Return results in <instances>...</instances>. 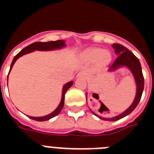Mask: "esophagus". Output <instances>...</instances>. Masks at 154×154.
<instances>
[{
    "label": "esophagus",
    "instance_id": "1",
    "mask_svg": "<svg viewBox=\"0 0 154 154\" xmlns=\"http://www.w3.org/2000/svg\"><path fill=\"white\" fill-rule=\"evenodd\" d=\"M85 75H85V73L84 72H79L77 75V78H85Z\"/></svg>",
    "mask_w": 154,
    "mask_h": 154
}]
</instances>
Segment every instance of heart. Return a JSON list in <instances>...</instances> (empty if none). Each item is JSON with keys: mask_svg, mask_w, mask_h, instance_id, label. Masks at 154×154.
<instances>
[{"mask_svg": "<svg viewBox=\"0 0 154 154\" xmlns=\"http://www.w3.org/2000/svg\"><path fill=\"white\" fill-rule=\"evenodd\" d=\"M82 58L89 62H93L97 60L99 67H104L109 63L112 59V55L109 51H103L99 48H92L84 51Z\"/></svg>", "mask_w": 154, "mask_h": 154, "instance_id": "1", "label": "heart"}]
</instances>
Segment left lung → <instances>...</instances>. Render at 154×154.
Instances as JSON below:
<instances>
[{
    "instance_id": "1",
    "label": "left lung",
    "mask_w": 154,
    "mask_h": 154,
    "mask_svg": "<svg viewBox=\"0 0 154 154\" xmlns=\"http://www.w3.org/2000/svg\"><path fill=\"white\" fill-rule=\"evenodd\" d=\"M112 47L114 48L116 54L118 55V57L115 60V62H113V64L110 66L109 70H116V69H118L119 67H122V66H126V67H127L128 69L131 71L133 76H134L137 88V94H136V97L133 103H132L131 106L126 111H124L123 113L119 114L117 116H115L113 118H103L101 117V116H99L96 115L95 112H93L90 109L91 112L95 116H98L99 119L107 121L119 120V119H122V118L125 117V116H126L129 115L130 113H131L133 110L135 109V108L137 106L138 103L140 101L143 91L144 89V78L143 75L140 62L138 58L133 55V52H131L130 50H128V48H126V47H124L122 45L115 43V44L112 45Z\"/></svg>"
}]
</instances>
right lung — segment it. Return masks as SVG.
<instances>
[{"mask_svg": "<svg viewBox=\"0 0 154 154\" xmlns=\"http://www.w3.org/2000/svg\"><path fill=\"white\" fill-rule=\"evenodd\" d=\"M65 41L62 40H58L55 41V42H35V43H32V44L29 45L28 46L25 47L24 48H23L18 54L15 55V57L14 58L13 61L11 62V65L10 71L11 70L12 67H13L14 62L17 61V59L18 58H20L22 55H25V54H28V53L32 52V51H35V50H38V51H50V50H54V49H58V48H61L62 47H65ZM10 71H9V73H10ZM8 73V74H9ZM73 84V82L71 81L69 82L68 83L65 84L63 86V89H62V100H61V103H59L58 106L57 107L56 109L52 112L51 113L48 114L47 116H42V117H33V116H28L29 118H31V119H34V120L36 121H46L48 120V119H51V118L56 116L58 114H59V112L62 111V108L64 106V101H65V92H67L68 89L70 88Z\"/></svg>", "mask_w": 154, "mask_h": 154, "instance_id": "1", "label": "right lung"}]
</instances>
